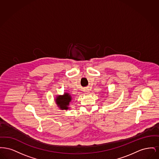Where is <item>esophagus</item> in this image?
Here are the masks:
<instances>
[{
    "mask_svg": "<svg viewBox=\"0 0 159 159\" xmlns=\"http://www.w3.org/2000/svg\"><path fill=\"white\" fill-rule=\"evenodd\" d=\"M84 93H85L86 94H89V93H90V91H89V89H85L84 90Z\"/></svg>",
    "mask_w": 159,
    "mask_h": 159,
    "instance_id": "1",
    "label": "esophagus"
}]
</instances>
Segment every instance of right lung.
I'll return each mask as SVG.
<instances>
[{"label": "right lung", "mask_w": 159, "mask_h": 159, "mask_svg": "<svg viewBox=\"0 0 159 159\" xmlns=\"http://www.w3.org/2000/svg\"><path fill=\"white\" fill-rule=\"evenodd\" d=\"M72 97L71 95L67 92L64 93L62 95H57L55 99L56 104L61 110H67L70 109V107H69V106Z\"/></svg>", "instance_id": "obj_1"}]
</instances>
